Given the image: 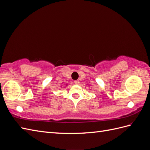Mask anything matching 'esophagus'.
I'll list each match as a JSON object with an SVG mask.
<instances>
[{"label":"esophagus","mask_w":150,"mask_h":150,"mask_svg":"<svg viewBox=\"0 0 150 150\" xmlns=\"http://www.w3.org/2000/svg\"><path fill=\"white\" fill-rule=\"evenodd\" d=\"M74 83H75L76 84H79V81L78 80H76V81H74Z\"/></svg>","instance_id":"34e87169"}]
</instances>
